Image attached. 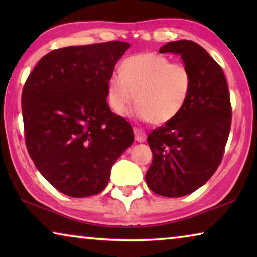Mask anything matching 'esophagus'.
<instances>
[{
	"instance_id": "1",
	"label": "esophagus",
	"mask_w": 257,
	"mask_h": 257,
	"mask_svg": "<svg viewBox=\"0 0 257 257\" xmlns=\"http://www.w3.org/2000/svg\"><path fill=\"white\" fill-rule=\"evenodd\" d=\"M133 131H135V138H136L137 142H139V143L145 142V140H146V133L144 132L142 128L135 127V128H133Z\"/></svg>"
}]
</instances>
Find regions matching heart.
I'll return each instance as SVG.
<instances>
[{"label":"heart","mask_w":257,"mask_h":257,"mask_svg":"<svg viewBox=\"0 0 257 257\" xmlns=\"http://www.w3.org/2000/svg\"><path fill=\"white\" fill-rule=\"evenodd\" d=\"M193 87V73L184 63L166 56L145 52L125 58L120 73L107 80V104L115 114H125L135 103L137 114L154 125L178 117Z\"/></svg>","instance_id":"1"}]
</instances>
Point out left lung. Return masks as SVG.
Segmentation results:
<instances>
[{
  "label": "left lung",
  "instance_id": "1",
  "mask_svg": "<svg viewBox=\"0 0 257 257\" xmlns=\"http://www.w3.org/2000/svg\"><path fill=\"white\" fill-rule=\"evenodd\" d=\"M193 73V87L180 114L147 137L153 160L146 184L157 194L179 198L205 185L221 164L231 126L229 90L222 68L193 41L170 42Z\"/></svg>",
  "mask_w": 257,
  "mask_h": 257
}]
</instances>
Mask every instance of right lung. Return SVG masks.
<instances>
[{
  "label": "right lung",
  "instance_id": "1",
  "mask_svg": "<svg viewBox=\"0 0 257 257\" xmlns=\"http://www.w3.org/2000/svg\"><path fill=\"white\" fill-rule=\"evenodd\" d=\"M130 44L110 41L55 49L24 83L26 146L35 166L72 198L98 194L132 145V126L111 111L107 80Z\"/></svg>",
  "mask_w": 257,
  "mask_h": 257
}]
</instances>
